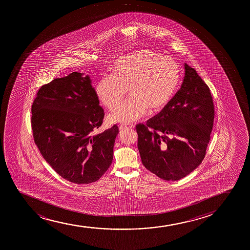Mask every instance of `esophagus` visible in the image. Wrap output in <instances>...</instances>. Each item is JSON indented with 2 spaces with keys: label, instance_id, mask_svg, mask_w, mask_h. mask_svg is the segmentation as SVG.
Masks as SVG:
<instances>
[{
  "label": "esophagus",
  "instance_id": "esophagus-1",
  "mask_svg": "<svg viewBox=\"0 0 250 250\" xmlns=\"http://www.w3.org/2000/svg\"><path fill=\"white\" fill-rule=\"evenodd\" d=\"M134 128H135V125H132V124H130V125H121L119 126L120 130H124V129H134Z\"/></svg>",
  "mask_w": 250,
  "mask_h": 250
}]
</instances>
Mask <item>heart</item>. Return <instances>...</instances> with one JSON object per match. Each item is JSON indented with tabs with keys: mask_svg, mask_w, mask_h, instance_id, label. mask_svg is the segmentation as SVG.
Listing matches in <instances>:
<instances>
[{
	"mask_svg": "<svg viewBox=\"0 0 250 250\" xmlns=\"http://www.w3.org/2000/svg\"><path fill=\"white\" fill-rule=\"evenodd\" d=\"M180 83V66L170 57L150 50L122 56L113 65L112 76L96 84V96L107 109H114L125 96L130 98L108 116L110 124H129L148 109L157 112L171 101Z\"/></svg>",
	"mask_w": 250,
	"mask_h": 250,
	"instance_id": "1",
	"label": "heart"
}]
</instances>
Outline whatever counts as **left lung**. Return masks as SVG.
I'll list each match as a JSON object with an SVG mask.
<instances>
[{
  "label": "left lung",
  "instance_id": "left-lung-1",
  "mask_svg": "<svg viewBox=\"0 0 250 250\" xmlns=\"http://www.w3.org/2000/svg\"><path fill=\"white\" fill-rule=\"evenodd\" d=\"M213 119L209 88L185 63V76L175 96L146 125L135 127L144 166L168 181L187 176L205 158Z\"/></svg>",
  "mask_w": 250,
  "mask_h": 250
}]
</instances>
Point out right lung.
<instances>
[{
	"label": "right lung",
	"instance_id": "right-lung-1",
	"mask_svg": "<svg viewBox=\"0 0 250 250\" xmlns=\"http://www.w3.org/2000/svg\"><path fill=\"white\" fill-rule=\"evenodd\" d=\"M34 141L51 168L75 184L98 180L112 163L118 126L93 135L104 118L90 76L72 72L41 87L31 107Z\"/></svg>",
	"mask_w": 250,
	"mask_h": 250
}]
</instances>
